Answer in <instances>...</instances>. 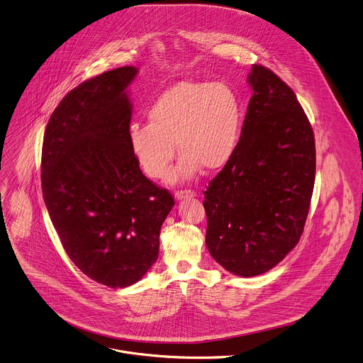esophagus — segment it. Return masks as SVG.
I'll list each match as a JSON object with an SVG mask.
<instances>
[{"label":"esophagus","mask_w":363,"mask_h":363,"mask_svg":"<svg viewBox=\"0 0 363 363\" xmlns=\"http://www.w3.org/2000/svg\"><path fill=\"white\" fill-rule=\"evenodd\" d=\"M196 194L191 189H185V191H178L175 192V199L178 201H182V199H186V198H194Z\"/></svg>","instance_id":"obj_1"}]
</instances>
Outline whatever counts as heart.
<instances>
[{
    "label": "heart",
    "instance_id": "obj_1",
    "mask_svg": "<svg viewBox=\"0 0 363 363\" xmlns=\"http://www.w3.org/2000/svg\"><path fill=\"white\" fill-rule=\"evenodd\" d=\"M148 123H134L130 147L143 171L162 178L175 157L182 154L169 179L184 181L201 168H223L235 155L243 123L236 90L226 83L181 80L158 94L147 110Z\"/></svg>",
    "mask_w": 363,
    "mask_h": 363
}]
</instances>
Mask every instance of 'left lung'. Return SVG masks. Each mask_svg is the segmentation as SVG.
<instances>
[{
  "label": "left lung",
  "mask_w": 363,
  "mask_h": 363,
  "mask_svg": "<svg viewBox=\"0 0 363 363\" xmlns=\"http://www.w3.org/2000/svg\"><path fill=\"white\" fill-rule=\"evenodd\" d=\"M252 97L232 160L203 192L206 246L228 272L263 274L298 243L315 181V141L294 91L253 65Z\"/></svg>",
  "instance_id": "left-lung-1"
}]
</instances>
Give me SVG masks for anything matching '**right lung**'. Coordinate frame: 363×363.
Here are the masks:
<instances>
[{"instance_id":"1","label":"right lung","mask_w":363,"mask_h":363,"mask_svg":"<svg viewBox=\"0 0 363 363\" xmlns=\"http://www.w3.org/2000/svg\"><path fill=\"white\" fill-rule=\"evenodd\" d=\"M137 73L117 67L70 90L42 145V192L62 246L82 273L110 289L135 284L157 262L175 205L143 175L130 147L127 87Z\"/></svg>"}]
</instances>
